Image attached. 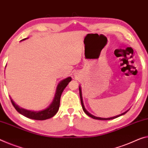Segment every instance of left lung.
Listing matches in <instances>:
<instances>
[{"instance_id": "8db88e82", "label": "left lung", "mask_w": 148, "mask_h": 148, "mask_svg": "<svg viewBox=\"0 0 148 148\" xmlns=\"http://www.w3.org/2000/svg\"><path fill=\"white\" fill-rule=\"evenodd\" d=\"M79 95H80V99H81V105H82V108H83V111L84 112H85V114L87 115H88V116H90V117H91L92 119H96V120H112V119H116V118H118V117H119V116H122V115H124V114H126L127 112H128V111L129 110H126V112H124V113H122V114H119V115H117V116H113V117H110V118H101V117H97V116H93L92 114H90L89 112H88V111L86 110L85 109V106H84V104H83V97H82V92H81V87L80 86H79Z\"/></svg>"}]
</instances>
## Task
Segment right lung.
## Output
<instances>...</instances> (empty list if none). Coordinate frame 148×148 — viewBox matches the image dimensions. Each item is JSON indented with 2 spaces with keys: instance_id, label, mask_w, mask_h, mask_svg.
I'll return each instance as SVG.
<instances>
[{
  "instance_id": "1",
  "label": "right lung",
  "mask_w": 148,
  "mask_h": 148,
  "mask_svg": "<svg viewBox=\"0 0 148 148\" xmlns=\"http://www.w3.org/2000/svg\"><path fill=\"white\" fill-rule=\"evenodd\" d=\"M26 40V38L22 40ZM71 81V77H69L60 82L58 87H57L56 95L55 97H54L53 102H52L48 107L45 109H44V110H42L32 111L20 108V106H18L17 104L12 101V99L10 97L11 103H12L14 107L15 108V109L18 111V112L24 116L28 118V119L37 120H44L46 119H50V118L53 117V116L56 115V114L58 112L60 105L61 95L62 94L63 90L65 89V88L67 87L68 83H69Z\"/></svg>"
}]
</instances>
